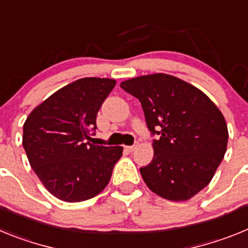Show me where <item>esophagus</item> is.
Returning <instances> with one entry per match:
<instances>
[{
  "mask_svg": "<svg viewBox=\"0 0 248 248\" xmlns=\"http://www.w3.org/2000/svg\"><path fill=\"white\" fill-rule=\"evenodd\" d=\"M135 149H137V145H129V146H125V150H128V151H134Z\"/></svg>",
  "mask_w": 248,
  "mask_h": 248,
  "instance_id": "esophagus-1",
  "label": "esophagus"
}]
</instances>
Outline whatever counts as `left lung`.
Masks as SVG:
<instances>
[{"label": "left lung", "instance_id": "obj_1", "mask_svg": "<svg viewBox=\"0 0 248 248\" xmlns=\"http://www.w3.org/2000/svg\"><path fill=\"white\" fill-rule=\"evenodd\" d=\"M138 98L153 140L154 157L140 168L149 189L171 201H185L209 185L226 153L229 131L222 113L206 94L169 74L120 83Z\"/></svg>", "mask_w": 248, "mask_h": 248}]
</instances>
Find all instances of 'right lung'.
Listing matches in <instances>:
<instances>
[{
    "instance_id": "1",
    "label": "right lung",
    "mask_w": 248,
    "mask_h": 248,
    "mask_svg": "<svg viewBox=\"0 0 248 248\" xmlns=\"http://www.w3.org/2000/svg\"><path fill=\"white\" fill-rule=\"evenodd\" d=\"M115 80L82 78L59 89L26 119L22 144L46 189L59 200L79 202L102 192L122 146L93 145L97 114Z\"/></svg>"
}]
</instances>
